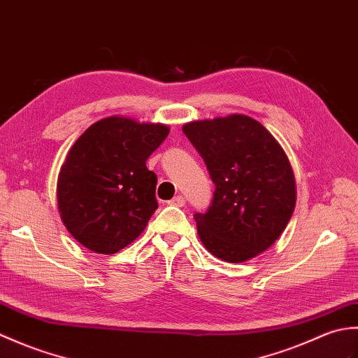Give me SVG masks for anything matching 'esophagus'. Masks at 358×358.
<instances>
[{
    "label": "esophagus",
    "instance_id": "esophagus-1",
    "mask_svg": "<svg viewBox=\"0 0 358 358\" xmlns=\"http://www.w3.org/2000/svg\"><path fill=\"white\" fill-rule=\"evenodd\" d=\"M169 204H172V206H178V208L185 206V196H183V195L173 196V199L169 201Z\"/></svg>",
    "mask_w": 358,
    "mask_h": 358
}]
</instances>
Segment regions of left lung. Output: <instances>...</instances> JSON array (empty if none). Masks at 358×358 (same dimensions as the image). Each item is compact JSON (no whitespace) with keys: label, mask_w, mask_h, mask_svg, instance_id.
<instances>
[{"label":"left lung","mask_w":358,"mask_h":358,"mask_svg":"<svg viewBox=\"0 0 358 358\" xmlns=\"http://www.w3.org/2000/svg\"><path fill=\"white\" fill-rule=\"evenodd\" d=\"M185 135L215 183L206 214H195L209 252L243 263L269 249L286 229L296 201L286 152L262 123L243 113L191 121Z\"/></svg>","instance_id":"obj_1"}]
</instances>
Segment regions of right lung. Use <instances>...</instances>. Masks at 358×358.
I'll use <instances>...</instances> for the list:
<instances>
[{"mask_svg":"<svg viewBox=\"0 0 358 358\" xmlns=\"http://www.w3.org/2000/svg\"><path fill=\"white\" fill-rule=\"evenodd\" d=\"M163 123L112 115L89 126L59 169L62 222L80 245L110 255L140 237L157 210V175L146 159L169 135Z\"/></svg>","mask_w":358,"mask_h":358,"instance_id":"add662e5","label":"right lung"}]
</instances>
